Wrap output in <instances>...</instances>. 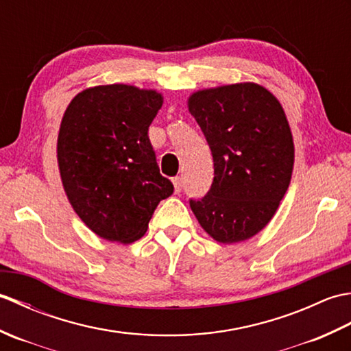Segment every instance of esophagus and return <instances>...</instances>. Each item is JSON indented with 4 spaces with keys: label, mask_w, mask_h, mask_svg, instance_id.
<instances>
[{
    "label": "esophagus",
    "mask_w": 351,
    "mask_h": 351,
    "mask_svg": "<svg viewBox=\"0 0 351 351\" xmlns=\"http://www.w3.org/2000/svg\"><path fill=\"white\" fill-rule=\"evenodd\" d=\"M173 185H175V191L180 193L182 190V178L181 176L173 178Z\"/></svg>",
    "instance_id": "obj_1"
}]
</instances>
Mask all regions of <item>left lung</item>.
<instances>
[{"label":"left lung","mask_w":351,"mask_h":351,"mask_svg":"<svg viewBox=\"0 0 351 351\" xmlns=\"http://www.w3.org/2000/svg\"><path fill=\"white\" fill-rule=\"evenodd\" d=\"M189 110L214 162L211 189L190 199L191 211L214 240H247L271 220L291 181L294 145L285 113L252 83L197 92Z\"/></svg>","instance_id":"obj_1"}]
</instances>
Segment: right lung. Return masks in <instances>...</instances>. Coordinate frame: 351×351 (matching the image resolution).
<instances>
[{
	"instance_id": "1",
	"label": "right lung",
	"mask_w": 351,
	"mask_h": 351,
	"mask_svg": "<svg viewBox=\"0 0 351 351\" xmlns=\"http://www.w3.org/2000/svg\"><path fill=\"white\" fill-rule=\"evenodd\" d=\"M160 93L125 84L78 93L63 116L57 156L73 210L104 240L128 244L143 237L173 184L160 173L149 125Z\"/></svg>"
}]
</instances>
